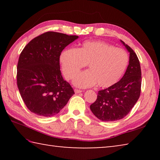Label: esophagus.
Listing matches in <instances>:
<instances>
[{
    "label": "esophagus",
    "mask_w": 160,
    "mask_h": 160,
    "mask_svg": "<svg viewBox=\"0 0 160 160\" xmlns=\"http://www.w3.org/2000/svg\"><path fill=\"white\" fill-rule=\"evenodd\" d=\"M82 90H78V89H75V92L76 93V94H78V93H80V92H82Z\"/></svg>",
    "instance_id": "34e87169"
}]
</instances>
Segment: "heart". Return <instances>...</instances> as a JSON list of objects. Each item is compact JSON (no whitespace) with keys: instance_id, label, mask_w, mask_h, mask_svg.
Instances as JSON below:
<instances>
[{"instance_id":"1","label":"heart","mask_w":160,"mask_h":160,"mask_svg":"<svg viewBox=\"0 0 160 160\" xmlns=\"http://www.w3.org/2000/svg\"><path fill=\"white\" fill-rule=\"evenodd\" d=\"M128 61L125 50L102 41H86L78 48H66L60 55L63 73L68 80L72 79L88 65L89 70L80 72L74 79V84L80 88L97 83L102 88L113 85L125 72Z\"/></svg>"}]
</instances>
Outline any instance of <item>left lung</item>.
<instances>
[{
	"instance_id": "obj_1",
	"label": "left lung",
	"mask_w": 160,
	"mask_h": 160,
	"mask_svg": "<svg viewBox=\"0 0 160 160\" xmlns=\"http://www.w3.org/2000/svg\"><path fill=\"white\" fill-rule=\"evenodd\" d=\"M130 52L129 64L125 74L114 85L99 90L97 98L90 105L94 115L103 121L120 120L131 112L141 92V69L134 51L121 41Z\"/></svg>"
}]
</instances>
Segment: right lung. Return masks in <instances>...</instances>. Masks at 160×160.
Returning <instances> with one entry per match:
<instances>
[{
	"instance_id": "1",
	"label": "right lung",
	"mask_w": 160,
	"mask_h": 160,
	"mask_svg": "<svg viewBox=\"0 0 160 160\" xmlns=\"http://www.w3.org/2000/svg\"><path fill=\"white\" fill-rule=\"evenodd\" d=\"M78 36L47 32L34 38L19 57L17 85L28 109L35 114H57L75 94L60 70V55Z\"/></svg>"
}]
</instances>
